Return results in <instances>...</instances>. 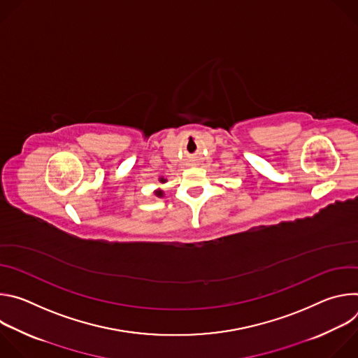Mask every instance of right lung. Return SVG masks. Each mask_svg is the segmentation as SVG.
I'll return each instance as SVG.
<instances>
[{
  "mask_svg": "<svg viewBox=\"0 0 358 358\" xmlns=\"http://www.w3.org/2000/svg\"><path fill=\"white\" fill-rule=\"evenodd\" d=\"M160 181H162V182H166V180H164V178H160ZM156 195L162 196V195H163V191H157V192H156Z\"/></svg>",
  "mask_w": 358,
  "mask_h": 358,
  "instance_id": "obj_1",
  "label": "right lung"
}]
</instances>
